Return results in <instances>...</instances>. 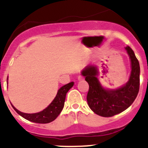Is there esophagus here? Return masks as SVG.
<instances>
[{
	"label": "esophagus",
	"instance_id": "1",
	"mask_svg": "<svg viewBox=\"0 0 148 148\" xmlns=\"http://www.w3.org/2000/svg\"><path fill=\"white\" fill-rule=\"evenodd\" d=\"M78 80L79 81H84V77L82 76V75H79V76L78 77Z\"/></svg>",
	"mask_w": 148,
	"mask_h": 148
}]
</instances>
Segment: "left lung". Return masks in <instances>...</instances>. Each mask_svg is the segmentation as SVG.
Segmentation results:
<instances>
[{
    "label": "left lung",
    "instance_id": "obj_1",
    "mask_svg": "<svg viewBox=\"0 0 148 148\" xmlns=\"http://www.w3.org/2000/svg\"><path fill=\"white\" fill-rule=\"evenodd\" d=\"M131 60L130 77L125 85L116 89H106L98 80V69L95 65H88L81 72L89 85L87 102L94 113L102 117H111L123 112L131 106L140 89V67L132 49L125 48Z\"/></svg>",
    "mask_w": 148,
    "mask_h": 148
}]
</instances>
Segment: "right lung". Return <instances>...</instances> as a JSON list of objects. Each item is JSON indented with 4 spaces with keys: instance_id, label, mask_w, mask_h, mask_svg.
Returning a JSON list of instances; mask_svg holds the SVG:
<instances>
[{
    "instance_id": "right-lung-1",
    "label": "right lung",
    "mask_w": 148,
    "mask_h": 148,
    "mask_svg": "<svg viewBox=\"0 0 148 148\" xmlns=\"http://www.w3.org/2000/svg\"><path fill=\"white\" fill-rule=\"evenodd\" d=\"M7 83H8V78H7ZM74 85V82H70L66 85L62 86L57 91L54 100L52 101L51 103L49 105L43 110L40 111L36 113H25V112H20L17 109L14 108L13 105V108L14 110L20 115L22 117L31 122L38 123H48L53 121L57 118L60 112L64 108V101H65L66 94L67 91L72 88Z\"/></svg>"
}]
</instances>
